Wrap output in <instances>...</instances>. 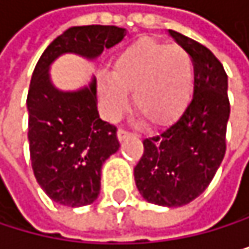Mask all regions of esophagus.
Masks as SVG:
<instances>
[{"label":"esophagus","instance_id":"obj_1","mask_svg":"<svg viewBox=\"0 0 249 249\" xmlns=\"http://www.w3.org/2000/svg\"><path fill=\"white\" fill-rule=\"evenodd\" d=\"M130 134H131V133H130L128 130H125V128H121V130L118 131V139H119V140H124V139H127Z\"/></svg>","mask_w":249,"mask_h":249}]
</instances>
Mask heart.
<instances>
[{"label": "heart", "instance_id": "heart-1", "mask_svg": "<svg viewBox=\"0 0 249 249\" xmlns=\"http://www.w3.org/2000/svg\"><path fill=\"white\" fill-rule=\"evenodd\" d=\"M191 56L180 46L140 40L122 51L110 74L98 80L100 97L107 115L125 110L128 92L137 115L146 124H164L187 104L193 91Z\"/></svg>", "mask_w": 249, "mask_h": 249}]
</instances>
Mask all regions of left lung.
I'll use <instances>...</instances> for the list:
<instances>
[{"instance_id": "left-lung-1", "label": "left lung", "mask_w": 249, "mask_h": 249, "mask_svg": "<svg viewBox=\"0 0 249 249\" xmlns=\"http://www.w3.org/2000/svg\"><path fill=\"white\" fill-rule=\"evenodd\" d=\"M188 52L194 67V92L180 116L143 140V155L134 167L140 194L160 206H184L202 194L226 154L230 116L227 73L198 41L169 30Z\"/></svg>"}]
</instances>
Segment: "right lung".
Instances as JSON below:
<instances>
[{
	"mask_svg": "<svg viewBox=\"0 0 249 249\" xmlns=\"http://www.w3.org/2000/svg\"><path fill=\"white\" fill-rule=\"evenodd\" d=\"M125 37L113 25L73 26L40 56L26 97L28 140L34 176L53 202L79 208L100 194L101 166L119 148L116 127L97 110V82L77 92H61L49 80V65L65 52L87 58Z\"/></svg>",
	"mask_w": 249,
	"mask_h": 249,
	"instance_id": "obj_1",
	"label": "right lung"
}]
</instances>
